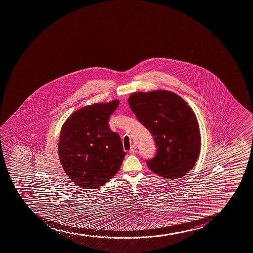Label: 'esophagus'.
Segmentation results:
<instances>
[{
    "label": "esophagus",
    "mask_w": 253,
    "mask_h": 253,
    "mask_svg": "<svg viewBox=\"0 0 253 253\" xmlns=\"http://www.w3.org/2000/svg\"><path fill=\"white\" fill-rule=\"evenodd\" d=\"M136 151H137L136 145H132V146H131L130 150H129V151H128V152H129V153H131V154H133V153H135V152H136Z\"/></svg>",
    "instance_id": "esophagus-1"
}]
</instances>
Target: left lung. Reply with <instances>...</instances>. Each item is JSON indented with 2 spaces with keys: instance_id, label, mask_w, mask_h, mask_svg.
<instances>
[{
  "instance_id": "obj_1",
  "label": "left lung",
  "mask_w": 253,
  "mask_h": 253,
  "mask_svg": "<svg viewBox=\"0 0 253 253\" xmlns=\"http://www.w3.org/2000/svg\"><path fill=\"white\" fill-rule=\"evenodd\" d=\"M128 105L153 137L156 156L150 170L164 178H180L195 165L201 146L196 116L178 95L168 91L135 92Z\"/></svg>"
}]
</instances>
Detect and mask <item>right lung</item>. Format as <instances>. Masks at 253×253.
I'll use <instances>...</instances> for the list:
<instances>
[{"label":"right lung","instance_id":"1","mask_svg":"<svg viewBox=\"0 0 253 253\" xmlns=\"http://www.w3.org/2000/svg\"><path fill=\"white\" fill-rule=\"evenodd\" d=\"M119 100L95 103L76 111L63 125L59 156L69 177L85 189L97 188L120 170L126 152L109 119Z\"/></svg>","mask_w":253,"mask_h":253}]
</instances>
